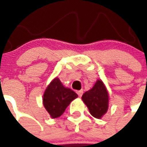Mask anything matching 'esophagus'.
Instances as JSON below:
<instances>
[{
    "mask_svg": "<svg viewBox=\"0 0 147 147\" xmlns=\"http://www.w3.org/2000/svg\"><path fill=\"white\" fill-rule=\"evenodd\" d=\"M77 94L79 97H82V95L83 94V90H80V91H78L77 92Z\"/></svg>",
    "mask_w": 147,
    "mask_h": 147,
    "instance_id": "34e87169",
    "label": "esophagus"
}]
</instances>
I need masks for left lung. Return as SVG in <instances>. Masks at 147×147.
<instances>
[{
	"mask_svg": "<svg viewBox=\"0 0 147 147\" xmlns=\"http://www.w3.org/2000/svg\"><path fill=\"white\" fill-rule=\"evenodd\" d=\"M82 100L95 118L100 119L107 112L109 107V94L101 79H98L92 89L82 94Z\"/></svg>",
	"mask_w": 147,
	"mask_h": 147,
	"instance_id": "left-lung-1",
	"label": "left lung"
}]
</instances>
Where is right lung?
Returning <instances> with one entry per match:
<instances>
[{
  "mask_svg": "<svg viewBox=\"0 0 147 147\" xmlns=\"http://www.w3.org/2000/svg\"><path fill=\"white\" fill-rule=\"evenodd\" d=\"M78 94L63 85L58 77L51 81L45 90L42 105L52 118L59 117Z\"/></svg>",
  "mask_w": 147,
  "mask_h": 147,
  "instance_id": "obj_1",
  "label": "right lung"
}]
</instances>
